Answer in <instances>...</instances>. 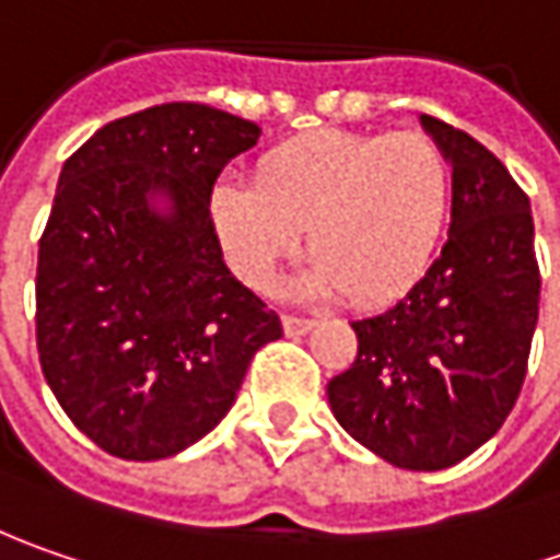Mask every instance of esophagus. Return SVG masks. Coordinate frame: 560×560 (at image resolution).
I'll use <instances>...</instances> for the list:
<instances>
[{
    "mask_svg": "<svg viewBox=\"0 0 560 560\" xmlns=\"http://www.w3.org/2000/svg\"><path fill=\"white\" fill-rule=\"evenodd\" d=\"M281 325H284V335L288 338H300L313 328V318H300V316H281Z\"/></svg>",
    "mask_w": 560,
    "mask_h": 560,
    "instance_id": "obj_1",
    "label": "esophagus"
}]
</instances>
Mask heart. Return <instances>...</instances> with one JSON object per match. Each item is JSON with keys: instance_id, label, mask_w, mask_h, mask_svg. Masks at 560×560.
<instances>
[{"instance_id": "obj_1", "label": "heart", "mask_w": 560, "mask_h": 560, "mask_svg": "<svg viewBox=\"0 0 560 560\" xmlns=\"http://www.w3.org/2000/svg\"><path fill=\"white\" fill-rule=\"evenodd\" d=\"M450 207L453 164L431 136L316 129L266 151L254 183L222 179L210 195V225L250 288H269L306 229L316 257L294 279V294L343 291L372 306L431 266Z\"/></svg>"}]
</instances>
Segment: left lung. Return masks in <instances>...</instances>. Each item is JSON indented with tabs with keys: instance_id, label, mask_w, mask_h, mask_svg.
I'll return each instance as SVG.
<instances>
[{
	"instance_id": "obj_1",
	"label": "left lung",
	"mask_w": 560,
	"mask_h": 560,
	"mask_svg": "<svg viewBox=\"0 0 560 560\" xmlns=\"http://www.w3.org/2000/svg\"><path fill=\"white\" fill-rule=\"evenodd\" d=\"M453 164L450 238L406 298L350 322L353 365L328 381L347 434L406 471L458 465L514 409L539 318L530 198L468 132L421 114Z\"/></svg>"
}]
</instances>
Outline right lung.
Instances as JSON below:
<instances>
[{"mask_svg":"<svg viewBox=\"0 0 560 560\" xmlns=\"http://www.w3.org/2000/svg\"><path fill=\"white\" fill-rule=\"evenodd\" d=\"M257 139L235 114L170 102L102 126L61 166L39 238L36 350L61 409L105 453L188 450L281 338L210 225L217 176Z\"/></svg>","mask_w":560,"mask_h":560,"instance_id":"right-lung-1","label":"right lung"}]
</instances>
